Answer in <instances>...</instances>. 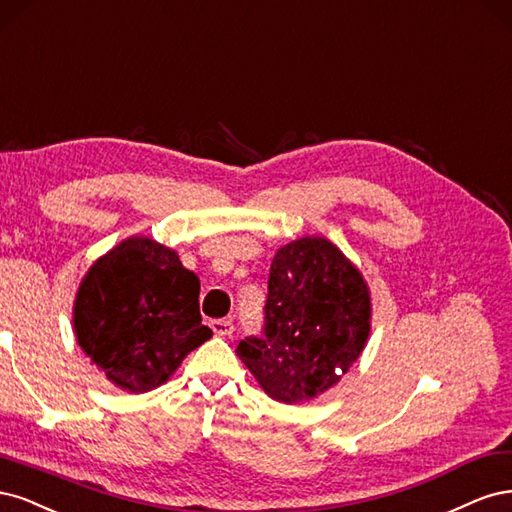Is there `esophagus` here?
Returning <instances> with one entry per match:
<instances>
[{
    "instance_id": "esophagus-1",
    "label": "esophagus",
    "mask_w": 512,
    "mask_h": 512,
    "mask_svg": "<svg viewBox=\"0 0 512 512\" xmlns=\"http://www.w3.org/2000/svg\"><path fill=\"white\" fill-rule=\"evenodd\" d=\"M210 327L217 336H232V332H234V323L229 319H214L210 323Z\"/></svg>"
}]
</instances>
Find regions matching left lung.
Masks as SVG:
<instances>
[{"label": "left lung", "instance_id": "left-lung-1", "mask_svg": "<svg viewBox=\"0 0 512 512\" xmlns=\"http://www.w3.org/2000/svg\"><path fill=\"white\" fill-rule=\"evenodd\" d=\"M370 332L364 274L332 240L304 236L276 251L263 336L240 340L236 351L272 400L302 404L340 383Z\"/></svg>", "mask_w": 512, "mask_h": 512}]
</instances>
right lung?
<instances>
[{
    "instance_id": "right-lung-1",
    "label": "right lung",
    "mask_w": 512,
    "mask_h": 512,
    "mask_svg": "<svg viewBox=\"0 0 512 512\" xmlns=\"http://www.w3.org/2000/svg\"><path fill=\"white\" fill-rule=\"evenodd\" d=\"M197 298L200 278L174 249L129 236L82 276L72 308L76 342L114 387L153 391L212 338Z\"/></svg>"
}]
</instances>
